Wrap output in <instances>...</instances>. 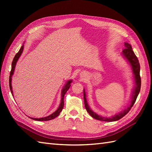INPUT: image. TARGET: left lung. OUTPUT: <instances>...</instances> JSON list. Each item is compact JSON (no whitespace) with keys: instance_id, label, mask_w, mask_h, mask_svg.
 <instances>
[{"instance_id":"obj_1","label":"left lung","mask_w":152,"mask_h":152,"mask_svg":"<svg viewBox=\"0 0 152 152\" xmlns=\"http://www.w3.org/2000/svg\"><path fill=\"white\" fill-rule=\"evenodd\" d=\"M125 49L123 50V55H124V57L128 60L129 62L130 63L131 65L132 66V69H133V74H134V77L135 79V83H136V86L134 89V91L133 93V95H132V101H131V104L130 106H129L128 107L125 109L124 111L119 113V114L113 116L112 118H104L102 117L101 115H99L94 112H93L91 108L89 107L88 102H87L86 100V92L85 90L83 89V99H84V104L85 107L87 112L89 113V114L95 118L96 119H98L100 121H118L119 119H120L123 117L127 114V113L130 111L131 108L133 107L134 105L135 101H136L137 96L139 94V92L140 91V87H141V78L140 76V66L139 61L136 55L134 54V51L132 49V47L128 43H125Z\"/></svg>"}]
</instances>
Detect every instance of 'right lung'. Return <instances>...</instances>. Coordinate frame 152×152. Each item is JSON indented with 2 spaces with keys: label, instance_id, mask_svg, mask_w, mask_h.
Returning <instances> with one entry per match:
<instances>
[{
  "label": "right lung",
  "instance_id": "1",
  "mask_svg": "<svg viewBox=\"0 0 152 152\" xmlns=\"http://www.w3.org/2000/svg\"><path fill=\"white\" fill-rule=\"evenodd\" d=\"M23 46H22L21 47L20 50H19L18 52L15 54V56L14 59H13L12 63V69H11L10 73V77H9V86H10V91H11L12 95H13V91H12V77L13 74H14L16 63H17L19 57L21 56V55L23 52ZM71 82H72V80H69V81H68L67 83H66V85L64 86V88L63 89L62 93H61V103H60V105L59 106V108H58V109L57 110L56 112H53L52 114H51V115H48V116H47V117H45V118H38H38H31L34 119V120H36V121H42L51 120V119H53L57 117V116L59 115L60 112L62 111V110L64 107V95H65V93H66V91H68V89L70 88Z\"/></svg>",
  "mask_w": 152,
  "mask_h": 152
}]
</instances>
